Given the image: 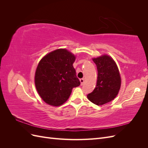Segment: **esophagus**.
<instances>
[{
    "label": "esophagus",
    "instance_id": "esophagus-1",
    "mask_svg": "<svg viewBox=\"0 0 148 148\" xmlns=\"http://www.w3.org/2000/svg\"><path fill=\"white\" fill-rule=\"evenodd\" d=\"M79 81H80V83H81V85H83L84 82V79L83 78H81L79 79Z\"/></svg>",
    "mask_w": 148,
    "mask_h": 148
}]
</instances>
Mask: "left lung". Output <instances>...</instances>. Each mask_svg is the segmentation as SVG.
I'll return each instance as SVG.
<instances>
[{"label": "left lung", "mask_w": 148, "mask_h": 148, "mask_svg": "<svg viewBox=\"0 0 148 148\" xmlns=\"http://www.w3.org/2000/svg\"><path fill=\"white\" fill-rule=\"evenodd\" d=\"M92 60L97 66V84L87 97L95 104L101 106L117 96L121 86V78L117 64L111 57L104 55L94 58Z\"/></svg>", "instance_id": "8db88e82"}]
</instances>
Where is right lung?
<instances>
[{
    "instance_id": "add662e5",
    "label": "right lung",
    "mask_w": 148,
    "mask_h": 148,
    "mask_svg": "<svg viewBox=\"0 0 148 148\" xmlns=\"http://www.w3.org/2000/svg\"><path fill=\"white\" fill-rule=\"evenodd\" d=\"M75 56L65 49H59L46 55L36 70L34 82L42 99L53 106L63 104L73 88L80 82L73 66Z\"/></svg>"
}]
</instances>
